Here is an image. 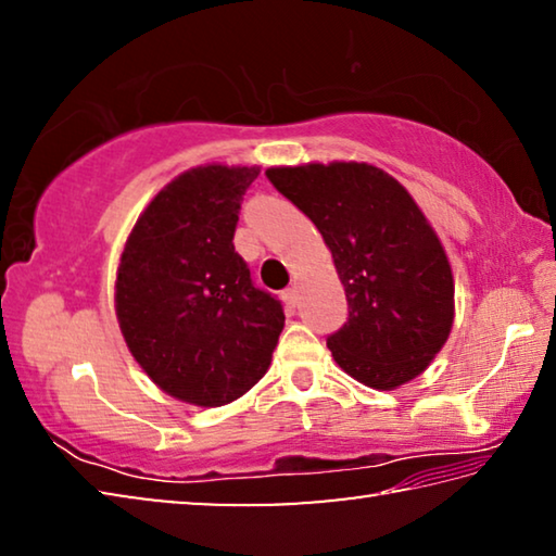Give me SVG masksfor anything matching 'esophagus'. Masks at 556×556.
Masks as SVG:
<instances>
[{
	"label": "esophagus",
	"mask_w": 556,
	"mask_h": 556,
	"mask_svg": "<svg viewBox=\"0 0 556 556\" xmlns=\"http://www.w3.org/2000/svg\"><path fill=\"white\" fill-rule=\"evenodd\" d=\"M281 299H285L289 306H299V289L296 287L285 289V291H281Z\"/></svg>",
	"instance_id": "obj_1"
}]
</instances>
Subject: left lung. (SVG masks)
Instances as JSON below:
<instances>
[{
	"label": "left lung",
	"mask_w": 556,
	"mask_h": 556,
	"mask_svg": "<svg viewBox=\"0 0 556 556\" xmlns=\"http://www.w3.org/2000/svg\"><path fill=\"white\" fill-rule=\"evenodd\" d=\"M265 174L331 250L348 299V321L328 338L338 368L372 390H397L425 372L454 326V275L407 188L365 162Z\"/></svg>",
	"instance_id": "obj_1"
}]
</instances>
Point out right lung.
<instances>
[{"label": "right lung", "instance_id": "add662e5", "mask_svg": "<svg viewBox=\"0 0 556 556\" xmlns=\"http://www.w3.org/2000/svg\"><path fill=\"white\" fill-rule=\"evenodd\" d=\"M260 166L205 164L168 181L122 250L115 312L149 380L195 407H223L265 378L285 312L257 289L232 235Z\"/></svg>", "mask_w": 556, "mask_h": 556}]
</instances>
